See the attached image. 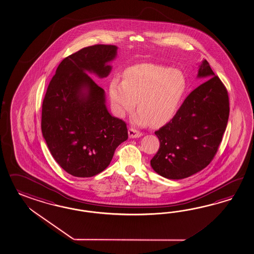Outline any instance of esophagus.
I'll return each instance as SVG.
<instances>
[{
  "label": "esophagus",
  "mask_w": 254,
  "mask_h": 254,
  "mask_svg": "<svg viewBox=\"0 0 254 254\" xmlns=\"http://www.w3.org/2000/svg\"><path fill=\"white\" fill-rule=\"evenodd\" d=\"M128 136H129L130 138H136V137L143 136V133L138 131V130L134 129V128L131 127L128 129Z\"/></svg>",
  "instance_id": "obj_1"
}]
</instances>
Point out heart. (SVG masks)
Returning a JSON list of instances; mask_svg holds the SVG:
<instances>
[{
    "label": "heart",
    "instance_id": "b5f03b06",
    "mask_svg": "<svg viewBox=\"0 0 254 254\" xmlns=\"http://www.w3.org/2000/svg\"><path fill=\"white\" fill-rule=\"evenodd\" d=\"M186 78L176 68L144 63L132 66L124 73L123 82L112 81L109 96L113 109L123 118L135 109L134 124H165L173 118L186 93Z\"/></svg>",
    "mask_w": 254,
    "mask_h": 254
}]
</instances>
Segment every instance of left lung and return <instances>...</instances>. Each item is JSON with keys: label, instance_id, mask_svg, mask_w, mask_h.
I'll list each match as a JSON object with an SVG mask.
<instances>
[{"label": "left lung", "instance_id": "obj_1", "mask_svg": "<svg viewBox=\"0 0 254 254\" xmlns=\"http://www.w3.org/2000/svg\"><path fill=\"white\" fill-rule=\"evenodd\" d=\"M197 78L207 80L190 93L173 119L155 132L160 140L150 161L156 173L167 179L187 178L213 160L229 120V95L205 60Z\"/></svg>", "mask_w": 254, "mask_h": 254}]
</instances>
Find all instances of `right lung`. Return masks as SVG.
Instances as JSON below:
<instances>
[{"label":"right lung","mask_w":254,"mask_h":254,"mask_svg":"<svg viewBox=\"0 0 254 254\" xmlns=\"http://www.w3.org/2000/svg\"><path fill=\"white\" fill-rule=\"evenodd\" d=\"M118 50L113 45H94L65 58L45 95L43 137L59 165L75 177L103 172L128 137L124 121L107 110L104 89L87 74L107 77Z\"/></svg>","instance_id":"1"}]
</instances>
